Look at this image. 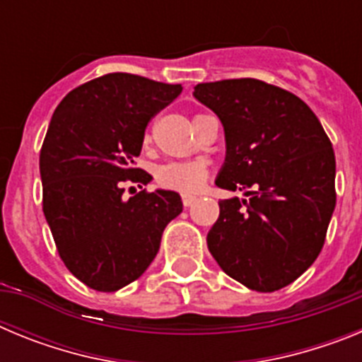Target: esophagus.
<instances>
[{"instance_id": "34e87169", "label": "esophagus", "mask_w": 362, "mask_h": 362, "mask_svg": "<svg viewBox=\"0 0 362 362\" xmlns=\"http://www.w3.org/2000/svg\"><path fill=\"white\" fill-rule=\"evenodd\" d=\"M181 199H183L185 206H190L197 199V196H194V194H181Z\"/></svg>"}]
</instances>
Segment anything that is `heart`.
I'll return each mask as SVG.
<instances>
[{
  "mask_svg": "<svg viewBox=\"0 0 362 362\" xmlns=\"http://www.w3.org/2000/svg\"><path fill=\"white\" fill-rule=\"evenodd\" d=\"M209 177V166L201 159H185V161H168L158 166L156 179L166 188L181 192H194Z\"/></svg>",
  "mask_w": 362,
  "mask_h": 362,
  "instance_id": "heart-1",
  "label": "heart"
}]
</instances>
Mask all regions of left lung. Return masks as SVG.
I'll list each match as a JSON object with an SVG mask.
<instances>
[{
	"instance_id": "8db88e82",
	"label": "left lung",
	"mask_w": 362,
	"mask_h": 362,
	"mask_svg": "<svg viewBox=\"0 0 362 362\" xmlns=\"http://www.w3.org/2000/svg\"><path fill=\"white\" fill-rule=\"evenodd\" d=\"M194 98L219 117L226 156L206 235L221 270L255 292H276L308 270L335 209V156L308 105L259 79L199 83Z\"/></svg>"
}]
</instances>
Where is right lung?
I'll use <instances>...</instances> for the list:
<instances>
[{
    "label": "right lung",
    "instance_id": "add662e5",
    "mask_svg": "<svg viewBox=\"0 0 362 362\" xmlns=\"http://www.w3.org/2000/svg\"><path fill=\"white\" fill-rule=\"evenodd\" d=\"M181 85L114 72L74 88L54 110L40 153L43 212L65 267L98 292H116L150 267L165 226L183 212L177 192H137L145 129Z\"/></svg>",
    "mask_w": 362,
    "mask_h": 362
}]
</instances>
